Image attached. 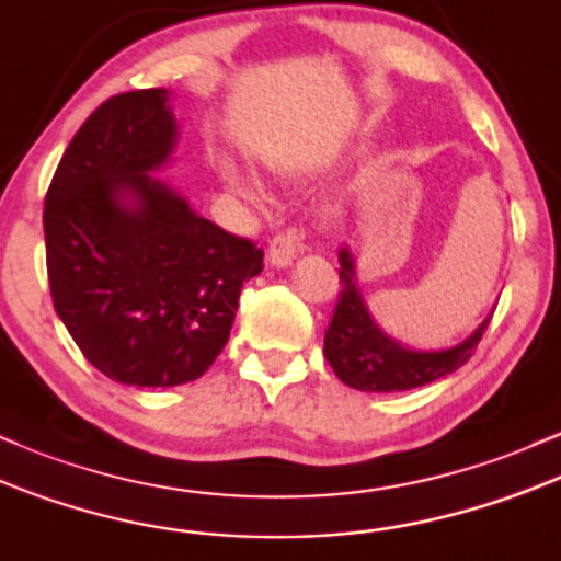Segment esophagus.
<instances>
[{"instance_id":"obj_1","label":"esophagus","mask_w":561,"mask_h":561,"mask_svg":"<svg viewBox=\"0 0 561 561\" xmlns=\"http://www.w3.org/2000/svg\"><path fill=\"white\" fill-rule=\"evenodd\" d=\"M299 249H301V232L299 230L278 232V236H275L267 247V262L278 270L288 267L294 256L299 254Z\"/></svg>"}]
</instances>
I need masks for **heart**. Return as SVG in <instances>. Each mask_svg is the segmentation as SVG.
<instances>
[{"mask_svg":"<svg viewBox=\"0 0 561 561\" xmlns=\"http://www.w3.org/2000/svg\"><path fill=\"white\" fill-rule=\"evenodd\" d=\"M280 174H294V167L291 163H280L278 167ZM219 178H222L225 187L232 193V196L243 198L247 204L254 206V209H262L264 206V191L262 185L256 180H251L247 172H241V169L236 167L232 161H219Z\"/></svg>","mask_w":561,"mask_h":561,"instance_id":"1","label":"heart"}]
</instances>
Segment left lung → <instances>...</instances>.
<instances>
[{"label":"left lung","mask_w":561,"mask_h":561,"mask_svg":"<svg viewBox=\"0 0 561 561\" xmlns=\"http://www.w3.org/2000/svg\"><path fill=\"white\" fill-rule=\"evenodd\" d=\"M339 264L342 294L325 331L323 355L333 374L360 392H405L453 374L469 360L493 318L488 314L471 336L448 350H413L389 336L374 320L363 299L350 247L339 249Z\"/></svg>","instance_id":"left-lung-1"}]
</instances>
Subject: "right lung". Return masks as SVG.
Here are the masks:
<instances>
[{
	"label": "right lung",
	"mask_w": 561,
	"mask_h": 561,
	"mask_svg": "<svg viewBox=\"0 0 561 561\" xmlns=\"http://www.w3.org/2000/svg\"><path fill=\"white\" fill-rule=\"evenodd\" d=\"M178 145L169 90L113 94L81 124L44 198L49 294L77 347L127 387H178L228 344L262 249L150 178Z\"/></svg>",
	"instance_id": "right-lung-1"
}]
</instances>
